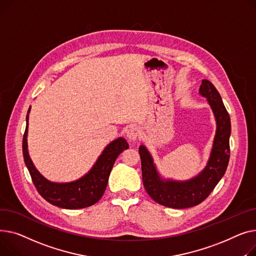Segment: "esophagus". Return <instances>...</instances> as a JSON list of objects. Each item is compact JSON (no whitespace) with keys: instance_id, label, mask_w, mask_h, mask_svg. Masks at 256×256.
Listing matches in <instances>:
<instances>
[{"instance_id":"34e87169","label":"esophagus","mask_w":256,"mask_h":256,"mask_svg":"<svg viewBox=\"0 0 256 256\" xmlns=\"http://www.w3.org/2000/svg\"><path fill=\"white\" fill-rule=\"evenodd\" d=\"M140 129L138 127H130L126 134H127V138H129V140H138V136H140Z\"/></svg>"}]
</instances>
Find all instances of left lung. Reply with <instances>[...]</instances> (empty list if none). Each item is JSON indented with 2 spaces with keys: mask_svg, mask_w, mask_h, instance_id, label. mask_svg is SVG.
I'll return each instance as SVG.
<instances>
[{
  "mask_svg": "<svg viewBox=\"0 0 256 256\" xmlns=\"http://www.w3.org/2000/svg\"><path fill=\"white\" fill-rule=\"evenodd\" d=\"M200 94L206 98L217 124L211 155L202 172L188 181L162 178L148 148L144 146H140L138 148L146 191L156 202L165 206L186 208L200 204L214 190L228 168L232 130L230 114L219 92L211 82L202 80Z\"/></svg>",
  "mask_w": 256,
  "mask_h": 256,
  "instance_id": "obj_1",
  "label": "left lung"
}]
</instances>
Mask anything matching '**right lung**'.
Listing matches in <instances>:
<instances>
[{
  "mask_svg": "<svg viewBox=\"0 0 256 256\" xmlns=\"http://www.w3.org/2000/svg\"><path fill=\"white\" fill-rule=\"evenodd\" d=\"M30 110L31 108H28L26 114V126L22 138V154L24 163L39 194L50 204L62 208L76 210L96 204L106 189L108 176L118 156L129 148L126 140L118 138L108 144L93 168L76 181L54 183L45 178L37 170L28 155L26 136Z\"/></svg>",
  "mask_w": 256,
  "mask_h": 256,
  "instance_id": "right-lung-1",
  "label": "right lung"
}]
</instances>
